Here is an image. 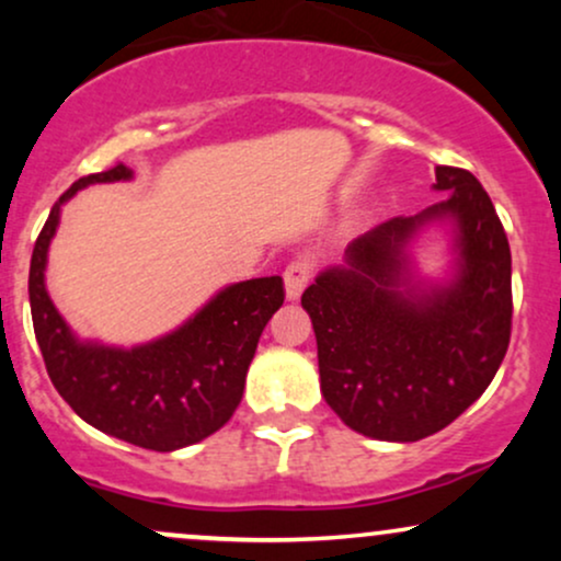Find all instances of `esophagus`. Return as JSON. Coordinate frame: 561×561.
Listing matches in <instances>:
<instances>
[{
	"instance_id": "1",
	"label": "esophagus",
	"mask_w": 561,
	"mask_h": 561,
	"mask_svg": "<svg viewBox=\"0 0 561 561\" xmlns=\"http://www.w3.org/2000/svg\"><path fill=\"white\" fill-rule=\"evenodd\" d=\"M313 276V261L311 259H295L289 266L285 268V289L289 300H298L302 295V289L308 287Z\"/></svg>"
}]
</instances>
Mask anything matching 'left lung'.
<instances>
[{
	"label": "left lung",
	"instance_id": "obj_1",
	"mask_svg": "<svg viewBox=\"0 0 561 561\" xmlns=\"http://www.w3.org/2000/svg\"><path fill=\"white\" fill-rule=\"evenodd\" d=\"M443 203L398 216L347 244L302 293L313 321L324 401L375 440L435 435L485 392L512 334V253L491 197L472 173L437 165ZM433 220L455 224L457 272L424 286L408 242Z\"/></svg>",
	"mask_w": 561,
	"mask_h": 561
}]
</instances>
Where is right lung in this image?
Returning a JSON list of instances; mask_svg holds the SVG:
<instances>
[{
	"label": "right lung",
	"mask_w": 561,
	"mask_h": 561,
	"mask_svg": "<svg viewBox=\"0 0 561 561\" xmlns=\"http://www.w3.org/2000/svg\"><path fill=\"white\" fill-rule=\"evenodd\" d=\"M131 173L124 163L89 173L53 205L31 255V317L47 375L83 422L139 448L176 450L231 420L263 327L285 302V285L282 276H261L224 287L179 330L145 345L76 337L44 285L60 208L83 186L126 182Z\"/></svg>",
	"instance_id": "obj_1"
}]
</instances>
